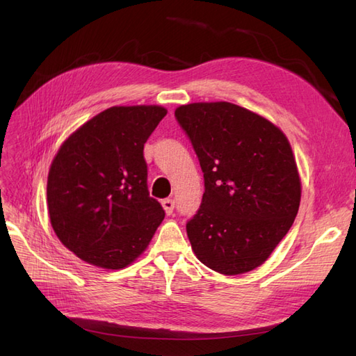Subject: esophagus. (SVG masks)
<instances>
[{"mask_svg":"<svg viewBox=\"0 0 356 356\" xmlns=\"http://www.w3.org/2000/svg\"><path fill=\"white\" fill-rule=\"evenodd\" d=\"M161 204H163V209H165L166 215H172V212H174V208H175V202L172 199H165L163 202H161Z\"/></svg>","mask_w":356,"mask_h":356,"instance_id":"esophagus-1","label":"esophagus"}]
</instances>
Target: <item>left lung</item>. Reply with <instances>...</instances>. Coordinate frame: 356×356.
<instances>
[{
  "instance_id": "left-lung-1",
  "label": "left lung",
  "mask_w": 356,
  "mask_h": 356,
  "mask_svg": "<svg viewBox=\"0 0 356 356\" xmlns=\"http://www.w3.org/2000/svg\"><path fill=\"white\" fill-rule=\"evenodd\" d=\"M175 117L199 157L202 204L187 222L199 260L221 275L261 266L293 225L301 181L285 134L230 102L181 105Z\"/></svg>"
}]
</instances>
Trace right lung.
Returning a JSON list of instances; mask_svg holds the SVG:
<instances>
[{
  "instance_id": "add662e5",
  "label": "right lung",
  "mask_w": 356,
  "mask_h": 356,
  "mask_svg": "<svg viewBox=\"0 0 356 356\" xmlns=\"http://www.w3.org/2000/svg\"><path fill=\"white\" fill-rule=\"evenodd\" d=\"M168 110L111 106L72 132L53 159L47 209L58 239L101 268L132 264L165 218L149 197L144 144Z\"/></svg>"
}]
</instances>
